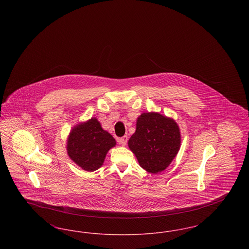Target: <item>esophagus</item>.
I'll return each instance as SVG.
<instances>
[{"label": "esophagus", "mask_w": 249, "mask_h": 249, "mask_svg": "<svg viewBox=\"0 0 249 249\" xmlns=\"http://www.w3.org/2000/svg\"><path fill=\"white\" fill-rule=\"evenodd\" d=\"M127 141H128V136H123V137H121V138H119L118 139V142L120 143V144H122V145H126V143H127Z\"/></svg>", "instance_id": "esophagus-1"}]
</instances>
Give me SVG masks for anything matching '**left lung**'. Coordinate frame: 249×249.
<instances>
[{
  "label": "left lung",
  "mask_w": 249,
  "mask_h": 249,
  "mask_svg": "<svg viewBox=\"0 0 249 249\" xmlns=\"http://www.w3.org/2000/svg\"><path fill=\"white\" fill-rule=\"evenodd\" d=\"M128 145L143 170L150 174L160 173L180 149L179 126L175 119L158 112L142 113L136 120V130Z\"/></svg>",
  "instance_id": "left-lung-1"
}]
</instances>
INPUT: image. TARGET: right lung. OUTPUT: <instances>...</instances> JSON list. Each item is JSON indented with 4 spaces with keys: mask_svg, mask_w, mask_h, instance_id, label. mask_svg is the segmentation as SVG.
Here are the masks:
<instances>
[{
    "mask_svg": "<svg viewBox=\"0 0 249 249\" xmlns=\"http://www.w3.org/2000/svg\"><path fill=\"white\" fill-rule=\"evenodd\" d=\"M66 143L71 160L87 172H94L104 164L108 151L117 142L98 119L91 118L71 128Z\"/></svg>",
    "mask_w": 249,
    "mask_h": 249,
    "instance_id": "add662e5",
    "label": "right lung"
}]
</instances>
